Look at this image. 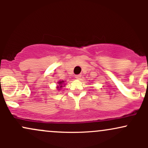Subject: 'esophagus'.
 <instances>
[{
  "label": "esophagus",
  "instance_id": "34e87169",
  "mask_svg": "<svg viewBox=\"0 0 148 148\" xmlns=\"http://www.w3.org/2000/svg\"><path fill=\"white\" fill-rule=\"evenodd\" d=\"M81 77V74H78V75H75V78H76V79H79Z\"/></svg>",
  "mask_w": 148,
  "mask_h": 148
}]
</instances>
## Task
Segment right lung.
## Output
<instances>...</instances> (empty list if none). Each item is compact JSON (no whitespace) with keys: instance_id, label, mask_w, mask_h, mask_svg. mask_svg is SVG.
Returning a JSON list of instances; mask_svg holds the SVG:
<instances>
[{"instance_id":"obj_1","label":"right lung","mask_w":148,"mask_h":148,"mask_svg":"<svg viewBox=\"0 0 148 148\" xmlns=\"http://www.w3.org/2000/svg\"><path fill=\"white\" fill-rule=\"evenodd\" d=\"M58 84H59V86H58V88H61L62 87V84H64V81H59L58 82ZM58 90H60V89H58Z\"/></svg>"}]
</instances>
